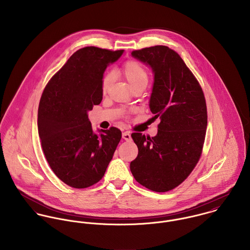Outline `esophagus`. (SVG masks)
Masks as SVG:
<instances>
[{
	"label": "esophagus",
	"mask_w": 250,
	"mask_h": 250,
	"mask_svg": "<svg viewBox=\"0 0 250 250\" xmlns=\"http://www.w3.org/2000/svg\"><path fill=\"white\" fill-rule=\"evenodd\" d=\"M122 138L125 141H130L131 140V134L129 132H124V133H122Z\"/></svg>",
	"instance_id": "obj_1"
}]
</instances>
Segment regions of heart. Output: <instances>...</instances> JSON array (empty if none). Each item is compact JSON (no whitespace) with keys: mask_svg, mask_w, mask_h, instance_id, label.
<instances>
[{"mask_svg":"<svg viewBox=\"0 0 250 250\" xmlns=\"http://www.w3.org/2000/svg\"><path fill=\"white\" fill-rule=\"evenodd\" d=\"M121 72L128 82L129 85L132 89L137 87H146L148 83V73L141 63L135 61H130L126 62L122 68ZM113 81V75L111 73H107L102 80V90L103 92H107L111 83Z\"/></svg>","mask_w":250,"mask_h":250,"instance_id":"heart-1","label":"heart"}]
</instances>
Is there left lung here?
I'll list each match as a JSON object with an SVG mask.
<instances>
[{
  "label": "left lung",
  "mask_w": 250,
  "mask_h": 250,
  "mask_svg": "<svg viewBox=\"0 0 250 250\" xmlns=\"http://www.w3.org/2000/svg\"><path fill=\"white\" fill-rule=\"evenodd\" d=\"M132 57L152 70L149 107L161 122L155 137L132 134L139 154L130 169L145 188L168 191L189 175L200 158L207 129L205 97L193 74L168 47L133 51Z\"/></svg>",
  "instance_id": "obj_1"
}]
</instances>
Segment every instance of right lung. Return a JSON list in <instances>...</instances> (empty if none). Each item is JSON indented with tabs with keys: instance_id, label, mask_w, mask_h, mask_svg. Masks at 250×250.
Returning a JSON list of instances; mask_svg holds the SVG:
<instances>
[{
	"instance_id": "add662e5",
	"label": "right lung",
	"mask_w": 250,
	"mask_h": 250,
	"mask_svg": "<svg viewBox=\"0 0 250 250\" xmlns=\"http://www.w3.org/2000/svg\"><path fill=\"white\" fill-rule=\"evenodd\" d=\"M123 52L92 46L78 50L42 93L37 115L42 149L54 173L72 188L99 182L121 140L114 127L95 133L87 112L101 103L104 72Z\"/></svg>"
}]
</instances>
